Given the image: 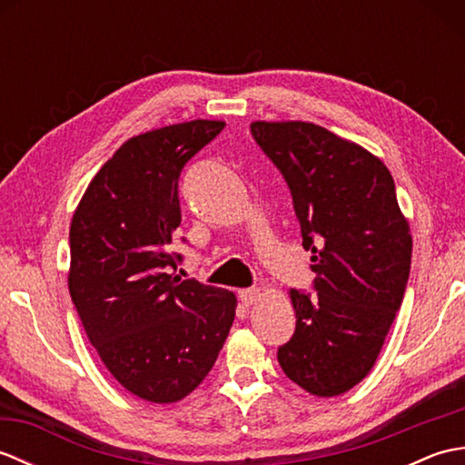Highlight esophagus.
Listing matches in <instances>:
<instances>
[{
    "label": "esophagus",
    "instance_id": "esophagus-1",
    "mask_svg": "<svg viewBox=\"0 0 465 465\" xmlns=\"http://www.w3.org/2000/svg\"><path fill=\"white\" fill-rule=\"evenodd\" d=\"M238 298L242 302V305H245V308H250L252 303L258 302L260 298V290L258 288H248V290H240L238 292Z\"/></svg>",
    "mask_w": 465,
    "mask_h": 465
}]
</instances>
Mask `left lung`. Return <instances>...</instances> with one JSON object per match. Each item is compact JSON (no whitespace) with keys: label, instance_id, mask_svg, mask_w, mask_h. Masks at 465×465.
Here are the masks:
<instances>
[{"label":"left lung","instance_id":"left-lung-1","mask_svg":"<svg viewBox=\"0 0 465 465\" xmlns=\"http://www.w3.org/2000/svg\"><path fill=\"white\" fill-rule=\"evenodd\" d=\"M252 135L288 183L312 292L292 290L295 331L278 348L292 381L340 396L373 368L408 288L411 235L378 157L305 122H255Z\"/></svg>","mask_w":465,"mask_h":465}]
</instances>
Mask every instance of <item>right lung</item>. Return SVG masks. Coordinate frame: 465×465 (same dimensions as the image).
Returning a JSON list of instances; mask_svg holds the SVG:
<instances>
[{"mask_svg": "<svg viewBox=\"0 0 465 465\" xmlns=\"http://www.w3.org/2000/svg\"><path fill=\"white\" fill-rule=\"evenodd\" d=\"M223 127L195 120L127 140L69 227V295L87 338L127 391L153 403L193 391L233 323L235 295L173 275L183 258L170 248L182 170Z\"/></svg>", "mask_w": 465, "mask_h": 465, "instance_id": "right-lung-1", "label": "right lung"}]
</instances>
